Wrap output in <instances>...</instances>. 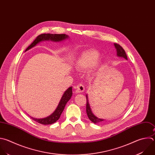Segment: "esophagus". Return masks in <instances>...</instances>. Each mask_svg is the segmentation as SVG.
<instances>
[{
	"mask_svg": "<svg viewBox=\"0 0 155 155\" xmlns=\"http://www.w3.org/2000/svg\"><path fill=\"white\" fill-rule=\"evenodd\" d=\"M84 91V86L81 83L78 84L76 87V92L78 93H81V92H83Z\"/></svg>",
	"mask_w": 155,
	"mask_h": 155,
	"instance_id": "esophagus-1",
	"label": "esophagus"
}]
</instances>
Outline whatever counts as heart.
Listing matches in <instances>:
<instances>
[{
	"label": "heart",
	"instance_id": "heart-1",
	"mask_svg": "<svg viewBox=\"0 0 155 155\" xmlns=\"http://www.w3.org/2000/svg\"><path fill=\"white\" fill-rule=\"evenodd\" d=\"M99 58L100 54L97 50H89L84 51L75 62V68L77 71H84L94 64L98 67Z\"/></svg>",
	"mask_w": 155,
	"mask_h": 155
}]
</instances>
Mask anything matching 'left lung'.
I'll use <instances>...</instances> for the list:
<instances>
[{
    "label": "left lung",
    "instance_id": "left-lung-1",
    "mask_svg": "<svg viewBox=\"0 0 155 155\" xmlns=\"http://www.w3.org/2000/svg\"><path fill=\"white\" fill-rule=\"evenodd\" d=\"M114 47L116 49V51H117V57H123L124 58H125L126 60H127V54L125 53V50H124V48L118 44L114 43ZM86 113L87 115L88 118L89 119V120L92 122L94 124H101L104 123L105 120L103 119H100L97 117L95 115H94V114L92 113L91 109L90 108V105L89 104V100H88V97H87V95H86Z\"/></svg>",
    "mask_w": 155,
    "mask_h": 155
}]
</instances>
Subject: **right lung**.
Instances as JSON below:
<instances>
[{"instance_id":"add662e5","label":"right lung","mask_w":155,"mask_h":155,"mask_svg":"<svg viewBox=\"0 0 155 155\" xmlns=\"http://www.w3.org/2000/svg\"><path fill=\"white\" fill-rule=\"evenodd\" d=\"M68 38H69V36L66 34H50V33L41 34L38 36H37L35 40L26 48L25 51L28 50L29 49L35 47L37 44L39 43L41 41L50 40L54 42H59V41H62L66 39H68ZM72 95V87H70L64 92L59 102L58 105L55 111L51 115H50L47 117L42 118V119H36V118L31 117L30 116H30L33 120L42 125L52 124L55 122H57L60 119V116L63 113L66 104L71 99Z\"/></svg>"}]
</instances>
